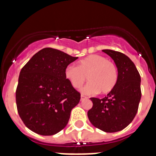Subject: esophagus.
Segmentation results:
<instances>
[{
	"label": "esophagus",
	"instance_id": "obj_1",
	"mask_svg": "<svg viewBox=\"0 0 156 156\" xmlns=\"http://www.w3.org/2000/svg\"><path fill=\"white\" fill-rule=\"evenodd\" d=\"M86 98H87L86 97V96H84V95H83V94H81V101L82 100H83V99H86Z\"/></svg>",
	"mask_w": 156,
	"mask_h": 156
}]
</instances>
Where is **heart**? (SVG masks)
I'll use <instances>...</instances> for the list:
<instances>
[{"mask_svg":"<svg viewBox=\"0 0 156 156\" xmlns=\"http://www.w3.org/2000/svg\"><path fill=\"white\" fill-rule=\"evenodd\" d=\"M65 76L76 89L80 87L87 78L89 83L82 92L93 94L99 91L107 94L115 87L118 79L115 65L104 56L90 55L78 62V66L69 65L65 69Z\"/></svg>","mask_w":156,"mask_h":156,"instance_id":"1","label":"heart"}]
</instances>
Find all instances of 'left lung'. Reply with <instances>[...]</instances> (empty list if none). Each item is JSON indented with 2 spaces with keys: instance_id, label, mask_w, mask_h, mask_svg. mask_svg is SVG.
Wrapping results in <instances>:
<instances>
[{
  "instance_id": "obj_1",
  "label": "left lung",
  "mask_w": 156,
  "mask_h": 156,
  "mask_svg": "<svg viewBox=\"0 0 156 156\" xmlns=\"http://www.w3.org/2000/svg\"><path fill=\"white\" fill-rule=\"evenodd\" d=\"M113 59L118 69L115 87L101 99L90 98L93 106L88 119L95 127L107 133L122 130L133 121L141 98L140 76L133 62L124 54L102 50Z\"/></svg>"
}]
</instances>
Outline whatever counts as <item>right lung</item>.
<instances>
[{"label":"right lung","instance_id":"obj_1","mask_svg":"<svg viewBox=\"0 0 156 156\" xmlns=\"http://www.w3.org/2000/svg\"><path fill=\"white\" fill-rule=\"evenodd\" d=\"M78 58L51 48L36 53L20 71L16 91L18 113L27 127L50 136L67 125L80 94L65 76V69Z\"/></svg>","mask_w":156,"mask_h":156}]
</instances>
